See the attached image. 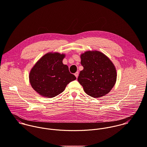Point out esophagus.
Segmentation results:
<instances>
[{
    "label": "esophagus",
    "mask_w": 147,
    "mask_h": 147,
    "mask_svg": "<svg viewBox=\"0 0 147 147\" xmlns=\"http://www.w3.org/2000/svg\"><path fill=\"white\" fill-rule=\"evenodd\" d=\"M74 75H75V76L76 77V78H77V77H78V75H79V73H78V71H77L76 73H74Z\"/></svg>",
    "instance_id": "1"
}]
</instances>
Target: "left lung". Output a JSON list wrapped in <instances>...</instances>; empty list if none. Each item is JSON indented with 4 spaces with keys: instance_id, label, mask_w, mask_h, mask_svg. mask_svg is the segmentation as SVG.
Segmentation results:
<instances>
[{
    "instance_id": "obj_1",
    "label": "left lung",
    "mask_w": 147,
    "mask_h": 147,
    "mask_svg": "<svg viewBox=\"0 0 147 147\" xmlns=\"http://www.w3.org/2000/svg\"><path fill=\"white\" fill-rule=\"evenodd\" d=\"M84 69L78 77L85 92L93 98L108 94L117 80L115 66L106 56L98 51H88L81 56Z\"/></svg>"
}]
</instances>
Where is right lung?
Wrapping results in <instances>:
<instances>
[{
    "mask_svg": "<svg viewBox=\"0 0 147 147\" xmlns=\"http://www.w3.org/2000/svg\"><path fill=\"white\" fill-rule=\"evenodd\" d=\"M65 55L49 53L40 59L30 70V82L40 95L53 98L63 91L70 82L76 80L62 60Z\"/></svg>",
    "mask_w": 147,
    "mask_h": 147,
    "instance_id": "add662e5",
    "label": "right lung"
}]
</instances>
